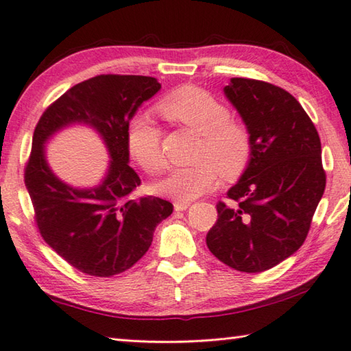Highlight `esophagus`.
Listing matches in <instances>:
<instances>
[{
  "instance_id": "34e87169",
  "label": "esophagus",
  "mask_w": 351,
  "mask_h": 351,
  "mask_svg": "<svg viewBox=\"0 0 351 351\" xmlns=\"http://www.w3.org/2000/svg\"><path fill=\"white\" fill-rule=\"evenodd\" d=\"M173 207H175L176 212H182V210H187L190 207V202H178V201H175Z\"/></svg>"
}]
</instances>
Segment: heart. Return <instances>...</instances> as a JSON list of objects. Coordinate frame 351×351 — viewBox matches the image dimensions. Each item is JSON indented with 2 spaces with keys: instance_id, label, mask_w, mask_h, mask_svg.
Returning a JSON list of instances; mask_svg holds the SVG:
<instances>
[{
  "instance_id": "b5f03b06",
  "label": "heart",
  "mask_w": 351,
  "mask_h": 351,
  "mask_svg": "<svg viewBox=\"0 0 351 351\" xmlns=\"http://www.w3.org/2000/svg\"><path fill=\"white\" fill-rule=\"evenodd\" d=\"M158 109L165 118L201 135L195 167L171 170L156 184L158 193L178 202H190L210 192L219 181L238 176L250 158V136L244 127L232 123L227 107L212 95L196 87H184L170 93ZM130 156L150 175L165 167L161 149V130L149 114L138 113L127 129Z\"/></svg>"
}]
</instances>
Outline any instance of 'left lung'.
<instances>
[{
	"instance_id": "left-lung-1",
	"label": "left lung",
	"mask_w": 351,
	"mask_h": 351,
	"mask_svg": "<svg viewBox=\"0 0 351 351\" xmlns=\"http://www.w3.org/2000/svg\"><path fill=\"white\" fill-rule=\"evenodd\" d=\"M226 98L250 136V158L219 202L207 247L221 263L259 273L282 263L304 244L326 189L321 139L313 123L284 88L264 81L232 78Z\"/></svg>"
}]
</instances>
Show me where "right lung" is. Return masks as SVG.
<instances>
[{
	"instance_id": "right-lung-1",
	"label": "right lung",
	"mask_w": 351,
	"mask_h": 351,
	"mask_svg": "<svg viewBox=\"0 0 351 351\" xmlns=\"http://www.w3.org/2000/svg\"><path fill=\"white\" fill-rule=\"evenodd\" d=\"M159 88L152 76H95L69 88L35 127L24 182L36 226L44 241L86 275L109 278L130 269L149 250L156 226L173 212L161 197H130L141 180L129 165L127 129ZM70 125L90 126L106 145L111 161L97 186L73 188L49 169L45 145Z\"/></svg>"
}]
</instances>
